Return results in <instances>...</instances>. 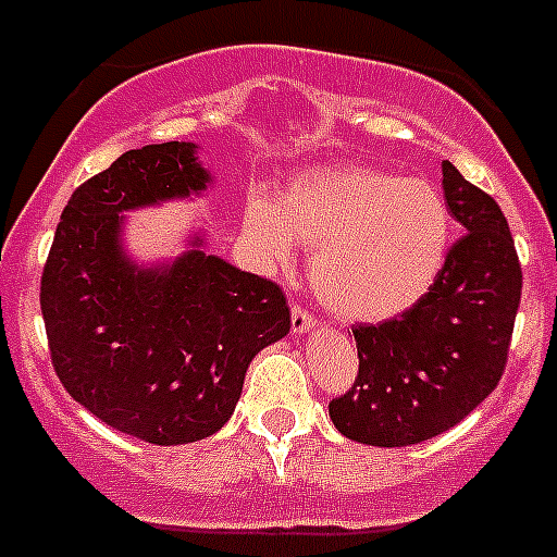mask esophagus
I'll return each mask as SVG.
<instances>
[{
  "label": "esophagus",
  "mask_w": 557,
  "mask_h": 557,
  "mask_svg": "<svg viewBox=\"0 0 557 557\" xmlns=\"http://www.w3.org/2000/svg\"><path fill=\"white\" fill-rule=\"evenodd\" d=\"M289 312H293V320H289V323H293L295 334H304V331H309L314 325V314L309 312V309H304L300 304H293Z\"/></svg>",
  "instance_id": "34e87169"
}]
</instances>
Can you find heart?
I'll return each mask as SVG.
<instances>
[{"label":"heart","mask_w":557,"mask_h":557,"mask_svg":"<svg viewBox=\"0 0 557 557\" xmlns=\"http://www.w3.org/2000/svg\"><path fill=\"white\" fill-rule=\"evenodd\" d=\"M245 232L273 262L293 239L312 253V287L342 320H384L422 298L450 239L445 198L420 178L359 165L309 168L275 207L251 198Z\"/></svg>","instance_id":"1"}]
</instances>
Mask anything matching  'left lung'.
I'll return each instance as SVG.
<instances>
[{"instance_id":"left-lung-1","label":"left lung","mask_w":557,"mask_h":557,"mask_svg":"<svg viewBox=\"0 0 557 557\" xmlns=\"http://www.w3.org/2000/svg\"><path fill=\"white\" fill-rule=\"evenodd\" d=\"M461 237L428 293L384 323L354 325L359 372L329 403L342 436L406 447L450 431L499 384L522 298V264L503 209L442 162Z\"/></svg>"}]
</instances>
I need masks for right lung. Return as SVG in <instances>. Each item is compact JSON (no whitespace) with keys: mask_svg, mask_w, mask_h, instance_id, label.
I'll list each match as a JSON object with an SVG mask.
<instances>
[{"mask_svg":"<svg viewBox=\"0 0 557 557\" xmlns=\"http://www.w3.org/2000/svg\"><path fill=\"white\" fill-rule=\"evenodd\" d=\"M207 182L193 143L126 151L69 198L40 275L60 384L104 425L149 445L221 431L253 356L289 331L287 298L270 278L201 248L168 270H137L121 253L124 209Z\"/></svg>","mask_w":557,"mask_h":557,"instance_id":"1","label":"right lung"}]
</instances>
